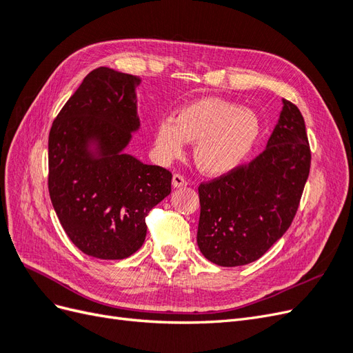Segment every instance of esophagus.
I'll list each match as a JSON object with an SVG mask.
<instances>
[{"mask_svg": "<svg viewBox=\"0 0 353 353\" xmlns=\"http://www.w3.org/2000/svg\"><path fill=\"white\" fill-rule=\"evenodd\" d=\"M185 185H187V181L184 179L183 175L175 174V175L172 176V187H174V188H183V187H185Z\"/></svg>", "mask_w": 353, "mask_h": 353, "instance_id": "34e87169", "label": "esophagus"}]
</instances>
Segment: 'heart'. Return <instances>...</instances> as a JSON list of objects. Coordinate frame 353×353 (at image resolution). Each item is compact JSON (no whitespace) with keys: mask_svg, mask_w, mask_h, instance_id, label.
Returning <instances> with one entry per match:
<instances>
[{"mask_svg":"<svg viewBox=\"0 0 353 353\" xmlns=\"http://www.w3.org/2000/svg\"><path fill=\"white\" fill-rule=\"evenodd\" d=\"M261 135L259 117L250 109L216 97L185 104L175 121H159L154 147L163 160L183 154L185 143H196L193 160L201 174L221 176L249 157Z\"/></svg>","mask_w":353,"mask_h":353,"instance_id":"1","label":"heart"}]
</instances>
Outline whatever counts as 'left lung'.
I'll use <instances>...</instances> for the list:
<instances>
[{
	"instance_id": "left-lung-1",
	"label": "left lung",
	"mask_w": 353,
	"mask_h": 353,
	"mask_svg": "<svg viewBox=\"0 0 353 353\" xmlns=\"http://www.w3.org/2000/svg\"><path fill=\"white\" fill-rule=\"evenodd\" d=\"M311 168L302 113L283 100L265 150L249 165L200 184L199 249L219 266L258 261L292 225Z\"/></svg>"
}]
</instances>
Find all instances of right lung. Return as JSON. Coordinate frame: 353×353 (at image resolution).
<instances>
[{
  "label": "right lung",
  "instance_id": "obj_1",
  "mask_svg": "<svg viewBox=\"0 0 353 353\" xmlns=\"http://www.w3.org/2000/svg\"><path fill=\"white\" fill-rule=\"evenodd\" d=\"M140 79L109 68L83 78L48 137V190L68 237L97 259L141 248L145 216L170 194L172 174L126 153L140 130Z\"/></svg>",
  "mask_w": 353,
  "mask_h": 353
}]
</instances>
